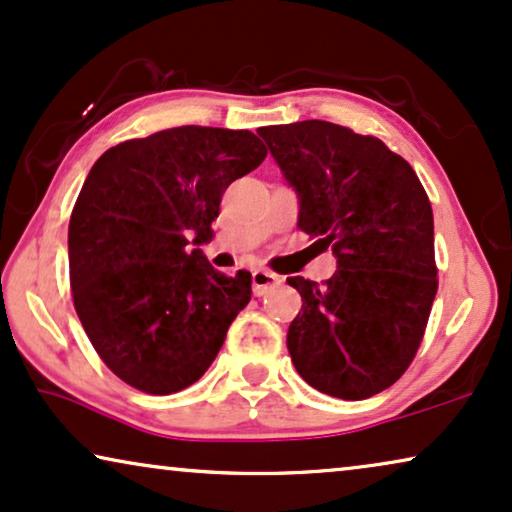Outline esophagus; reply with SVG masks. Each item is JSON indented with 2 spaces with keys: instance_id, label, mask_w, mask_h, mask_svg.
Wrapping results in <instances>:
<instances>
[{
  "instance_id": "obj_1",
  "label": "esophagus",
  "mask_w": 512,
  "mask_h": 512,
  "mask_svg": "<svg viewBox=\"0 0 512 512\" xmlns=\"http://www.w3.org/2000/svg\"><path fill=\"white\" fill-rule=\"evenodd\" d=\"M251 284H254L256 296H263V293H268L275 289V286L282 284V277L275 275V272H270V270L258 268L251 272Z\"/></svg>"
}]
</instances>
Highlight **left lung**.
Here are the masks:
<instances>
[{
	"mask_svg": "<svg viewBox=\"0 0 512 512\" xmlns=\"http://www.w3.org/2000/svg\"><path fill=\"white\" fill-rule=\"evenodd\" d=\"M258 135L296 193L300 230L338 261L324 284L286 279L303 298L286 335L293 366L342 401L380 394L415 359L438 291L426 191L408 160L342 125L300 121Z\"/></svg>",
	"mask_w": 512,
	"mask_h": 512,
	"instance_id": "1",
	"label": "left lung"
}]
</instances>
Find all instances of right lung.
<instances>
[{"label": "right lung", "instance_id": "add662e5", "mask_svg": "<svg viewBox=\"0 0 512 512\" xmlns=\"http://www.w3.org/2000/svg\"><path fill=\"white\" fill-rule=\"evenodd\" d=\"M254 132L181 125L111 146L90 167L69 219V282L95 352L146 394H177L219 354L251 300V275L219 272L221 195L256 170Z\"/></svg>", "mask_w": 512, "mask_h": 512}]
</instances>
